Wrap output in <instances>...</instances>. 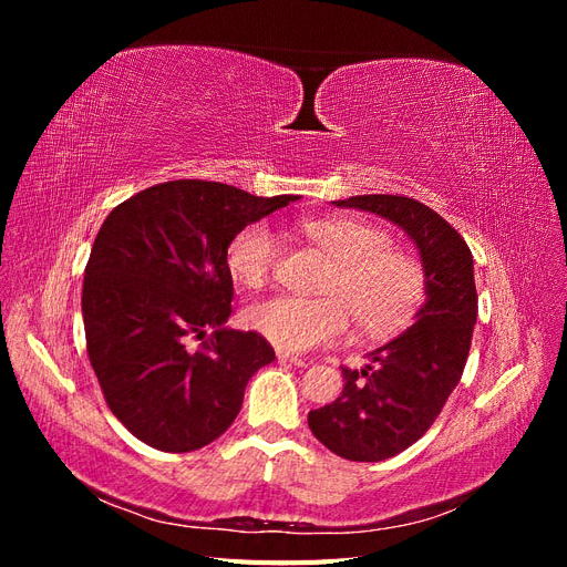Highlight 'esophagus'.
I'll return each mask as SVG.
<instances>
[{
	"label": "esophagus",
	"instance_id": "34e87169",
	"mask_svg": "<svg viewBox=\"0 0 567 567\" xmlns=\"http://www.w3.org/2000/svg\"><path fill=\"white\" fill-rule=\"evenodd\" d=\"M277 357H279V362H288V364H293V367H307V362L302 357H296V354H288V352H277Z\"/></svg>",
	"mask_w": 567,
	"mask_h": 567
}]
</instances>
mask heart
<instances>
[{"label":"heart","instance_id":"heart-1","mask_svg":"<svg viewBox=\"0 0 567 567\" xmlns=\"http://www.w3.org/2000/svg\"><path fill=\"white\" fill-rule=\"evenodd\" d=\"M336 260L323 298L279 293L246 310L250 329L286 352H307L346 340L354 317L359 329L383 338L398 333L425 298V271L414 255L392 248L390 234L354 217H317L302 225ZM277 236L267 221L238 231L227 246L236 284L262 288L277 265Z\"/></svg>","mask_w":567,"mask_h":567}]
</instances>
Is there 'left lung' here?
Returning a JSON list of instances; mask_svg holds the SVG:
<instances>
[{"instance_id": "1", "label": "left lung", "mask_w": 567, "mask_h": 567, "mask_svg": "<svg viewBox=\"0 0 567 567\" xmlns=\"http://www.w3.org/2000/svg\"><path fill=\"white\" fill-rule=\"evenodd\" d=\"M390 219L421 252L425 302L414 323L379 350L364 369L342 367L340 398L310 411L315 437L350 461H383L411 447L433 425L466 367L477 293L473 255L461 234L427 205L406 196L333 200Z\"/></svg>"}]
</instances>
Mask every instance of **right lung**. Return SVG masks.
<instances>
[{
	"label": "right lung",
	"mask_w": 567,
	"mask_h": 567,
	"mask_svg": "<svg viewBox=\"0 0 567 567\" xmlns=\"http://www.w3.org/2000/svg\"><path fill=\"white\" fill-rule=\"evenodd\" d=\"M293 200L177 179L134 194L101 225L82 284L87 354L109 409L148 447L182 454L217 440L250 375L274 362L260 333L225 326L227 246ZM192 337L204 340L196 351Z\"/></svg>",
	"instance_id": "right-lung-1"
}]
</instances>
